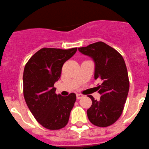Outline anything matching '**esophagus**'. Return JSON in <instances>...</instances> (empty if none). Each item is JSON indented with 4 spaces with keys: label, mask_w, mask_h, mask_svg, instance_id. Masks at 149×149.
<instances>
[{
    "label": "esophagus",
    "mask_w": 149,
    "mask_h": 149,
    "mask_svg": "<svg viewBox=\"0 0 149 149\" xmlns=\"http://www.w3.org/2000/svg\"><path fill=\"white\" fill-rule=\"evenodd\" d=\"M83 96H84V95H81V94H76V98H77V99H81V98H83Z\"/></svg>",
    "instance_id": "1"
}]
</instances>
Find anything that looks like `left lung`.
<instances>
[{
	"instance_id": "8db88e82",
	"label": "left lung",
	"mask_w": 149,
	"mask_h": 149,
	"mask_svg": "<svg viewBox=\"0 0 149 149\" xmlns=\"http://www.w3.org/2000/svg\"><path fill=\"white\" fill-rule=\"evenodd\" d=\"M81 54L93 59L95 79L102 83L98 87L99 101L89 95L92 105L87 111L90 121L95 126L107 127L113 124L121 115L129 90L127 69L123 56L103 42L79 48Z\"/></svg>"
}]
</instances>
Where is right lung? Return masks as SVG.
<instances>
[{
	"label": "right lung",
	"instance_id": "right-lung-1",
	"mask_svg": "<svg viewBox=\"0 0 149 149\" xmlns=\"http://www.w3.org/2000/svg\"><path fill=\"white\" fill-rule=\"evenodd\" d=\"M77 48L68 50L43 48L30 58L23 71V95L28 107L43 127L56 130L68 123L76 102V94L56 93L54 83L59 79L62 68Z\"/></svg>",
	"mask_w": 149,
	"mask_h": 149
}]
</instances>
